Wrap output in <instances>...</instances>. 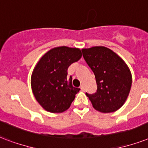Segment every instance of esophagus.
I'll list each match as a JSON object with an SVG mask.
<instances>
[{
  "mask_svg": "<svg viewBox=\"0 0 148 148\" xmlns=\"http://www.w3.org/2000/svg\"><path fill=\"white\" fill-rule=\"evenodd\" d=\"M80 88H81V90H82V92H84V85H83V84H82V85L80 86Z\"/></svg>",
  "mask_w": 148,
  "mask_h": 148,
  "instance_id": "obj_1",
  "label": "esophagus"
}]
</instances>
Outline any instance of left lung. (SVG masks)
I'll return each instance as SVG.
<instances>
[{"mask_svg":"<svg viewBox=\"0 0 148 148\" xmlns=\"http://www.w3.org/2000/svg\"><path fill=\"white\" fill-rule=\"evenodd\" d=\"M83 57L95 76L97 91L86 93L95 109L108 113L125 103L131 88L132 75L127 64L105 47L82 49Z\"/></svg>","mask_w":148,"mask_h":148,"instance_id":"obj_1","label":"left lung"}]
</instances>
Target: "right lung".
<instances>
[{
    "label": "right lung",
    "instance_id": "add662e5",
    "mask_svg": "<svg viewBox=\"0 0 148 148\" xmlns=\"http://www.w3.org/2000/svg\"><path fill=\"white\" fill-rule=\"evenodd\" d=\"M82 56L77 48L55 47L37 63L32 74V90L45 110L58 113L69 109L80 88L72 85L71 76L67 78V69Z\"/></svg>",
    "mask_w": 148,
    "mask_h": 148
}]
</instances>
